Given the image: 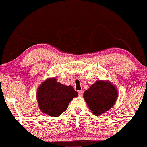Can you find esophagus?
<instances>
[{
  "label": "esophagus",
  "instance_id": "obj_1",
  "mask_svg": "<svg viewBox=\"0 0 147 147\" xmlns=\"http://www.w3.org/2000/svg\"><path fill=\"white\" fill-rule=\"evenodd\" d=\"M78 94H79V95H80V97H82V95H83V91H78Z\"/></svg>",
  "mask_w": 147,
  "mask_h": 147
}]
</instances>
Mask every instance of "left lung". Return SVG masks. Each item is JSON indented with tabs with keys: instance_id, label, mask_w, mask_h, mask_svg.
I'll use <instances>...</instances> for the list:
<instances>
[{
	"instance_id": "obj_1",
	"label": "left lung",
	"mask_w": 147,
	"mask_h": 147,
	"mask_svg": "<svg viewBox=\"0 0 147 147\" xmlns=\"http://www.w3.org/2000/svg\"><path fill=\"white\" fill-rule=\"evenodd\" d=\"M116 87L108 81H97L85 91L84 98L95 115H99L111 108L117 99Z\"/></svg>"
}]
</instances>
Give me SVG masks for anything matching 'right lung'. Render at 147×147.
Here are the masks:
<instances>
[{
    "label": "right lung",
    "mask_w": 147,
    "mask_h": 147,
    "mask_svg": "<svg viewBox=\"0 0 147 147\" xmlns=\"http://www.w3.org/2000/svg\"><path fill=\"white\" fill-rule=\"evenodd\" d=\"M78 96V93L73 87L61 84L56 78H48L42 83L36 95L40 109L52 117L62 114L70 101Z\"/></svg>",
    "instance_id": "obj_1"
}]
</instances>
